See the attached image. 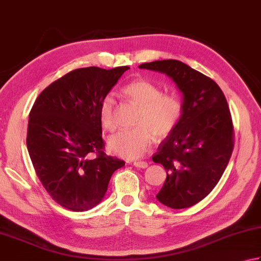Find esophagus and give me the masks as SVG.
I'll return each instance as SVG.
<instances>
[{"mask_svg": "<svg viewBox=\"0 0 261 261\" xmlns=\"http://www.w3.org/2000/svg\"><path fill=\"white\" fill-rule=\"evenodd\" d=\"M134 165L136 168H139V169H146L148 167V163L147 162H143V161H138V162H134Z\"/></svg>", "mask_w": 261, "mask_h": 261, "instance_id": "obj_1", "label": "esophagus"}]
</instances>
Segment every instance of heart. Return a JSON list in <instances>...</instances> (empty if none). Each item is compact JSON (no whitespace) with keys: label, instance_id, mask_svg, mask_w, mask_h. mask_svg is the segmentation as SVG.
<instances>
[{"label":"heart","instance_id":"b5f03b06","mask_svg":"<svg viewBox=\"0 0 261 261\" xmlns=\"http://www.w3.org/2000/svg\"><path fill=\"white\" fill-rule=\"evenodd\" d=\"M123 92L139 107L136 118L137 127L111 136L108 149L120 158L136 160L150 148L154 137L163 139L176 129L182 115V103L177 97L162 94L158 85L147 80L129 83ZM99 120L103 129H115L114 100L111 96H106L100 102Z\"/></svg>","mask_w":261,"mask_h":261}]
</instances>
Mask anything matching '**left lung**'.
<instances>
[{
    "label": "left lung",
    "instance_id": "left-lung-1",
    "mask_svg": "<svg viewBox=\"0 0 261 261\" xmlns=\"http://www.w3.org/2000/svg\"><path fill=\"white\" fill-rule=\"evenodd\" d=\"M139 68L165 74L182 97L178 125L151 158L167 170L156 198L171 209L193 206L215 188L233 151L227 100L213 80L179 60H156Z\"/></svg>",
    "mask_w": 261,
    "mask_h": 261
}]
</instances>
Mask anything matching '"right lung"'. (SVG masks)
Segmentation results:
<instances>
[{
	"label": "right lung",
	"mask_w": 261,
	"mask_h": 261,
	"mask_svg": "<svg viewBox=\"0 0 261 261\" xmlns=\"http://www.w3.org/2000/svg\"><path fill=\"white\" fill-rule=\"evenodd\" d=\"M129 68L72 70L45 88L32 107L27 149L33 167L66 209L80 212L99 204L112 174L125 164L103 153L99 106Z\"/></svg>",
	"instance_id": "obj_1"
}]
</instances>
